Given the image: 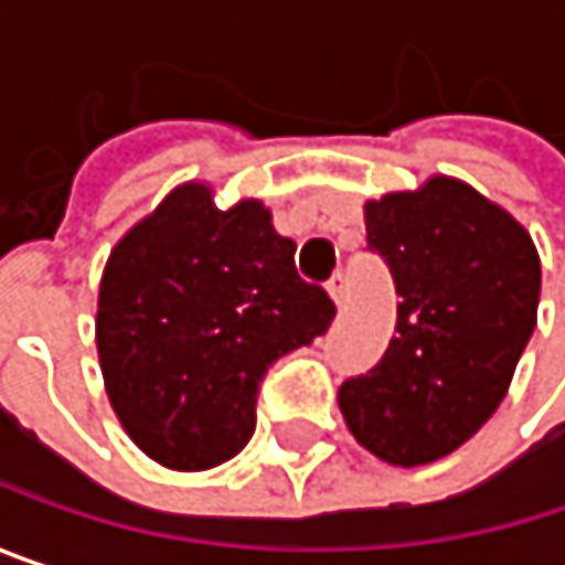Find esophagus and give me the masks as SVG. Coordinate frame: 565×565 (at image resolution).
Listing matches in <instances>:
<instances>
[{"mask_svg":"<svg viewBox=\"0 0 565 565\" xmlns=\"http://www.w3.org/2000/svg\"><path fill=\"white\" fill-rule=\"evenodd\" d=\"M327 290H330L333 303H337V307H343V300H347V278H343L340 271L327 281Z\"/></svg>","mask_w":565,"mask_h":565,"instance_id":"esophagus-1","label":"esophagus"}]
</instances>
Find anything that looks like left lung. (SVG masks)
<instances>
[{
	"label": "left lung",
	"mask_w": 565,
	"mask_h": 565,
	"mask_svg": "<svg viewBox=\"0 0 565 565\" xmlns=\"http://www.w3.org/2000/svg\"><path fill=\"white\" fill-rule=\"evenodd\" d=\"M366 242L393 271L395 337L337 398L366 451L415 468L461 448L508 395L536 327L540 255L510 212L448 175L366 202Z\"/></svg>",
	"instance_id": "8db88e82"
}]
</instances>
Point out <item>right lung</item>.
<instances>
[{"instance_id":"1","label":"right lung","mask_w":565,"mask_h":565,"mask_svg":"<svg viewBox=\"0 0 565 565\" xmlns=\"http://www.w3.org/2000/svg\"><path fill=\"white\" fill-rule=\"evenodd\" d=\"M294 252L258 199L222 212L205 182L175 185L117 242L97 294V356L143 455L205 471L248 445L268 366L337 313Z\"/></svg>"}]
</instances>
